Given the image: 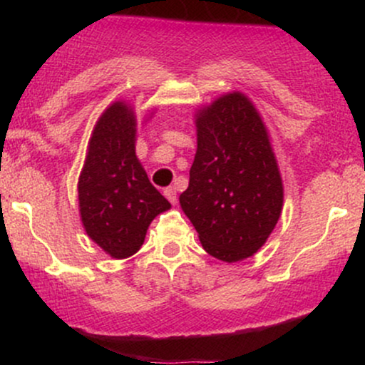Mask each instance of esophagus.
I'll return each mask as SVG.
<instances>
[{
    "label": "esophagus",
    "instance_id": "esophagus-1",
    "mask_svg": "<svg viewBox=\"0 0 365 365\" xmlns=\"http://www.w3.org/2000/svg\"><path fill=\"white\" fill-rule=\"evenodd\" d=\"M165 195H166V199H168L171 204H177V200H178V197H177V188H175V187L165 188Z\"/></svg>",
    "mask_w": 365,
    "mask_h": 365
}]
</instances>
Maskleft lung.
Instances as JSON below:
<instances>
[{"label": "left lung", "mask_w": 365, "mask_h": 365, "mask_svg": "<svg viewBox=\"0 0 365 365\" xmlns=\"http://www.w3.org/2000/svg\"><path fill=\"white\" fill-rule=\"evenodd\" d=\"M197 153L180 206L204 250L225 262L250 257L282 216L283 182L266 125L242 92L195 115Z\"/></svg>", "instance_id": "8db88e82"}]
</instances>
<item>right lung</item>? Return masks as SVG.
<instances>
[{"mask_svg":"<svg viewBox=\"0 0 365 365\" xmlns=\"http://www.w3.org/2000/svg\"><path fill=\"white\" fill-rule=\"evenodd\" d=\"M135 133L132 106L123 101L108 106L92 130L78 177L83 228L113 259L135 254L150 221L171 207L135 156Z\"/></svg>","mask_w":365,"mask_h":365,"instance_id":"1","label":"right lung"}]
</instances>
